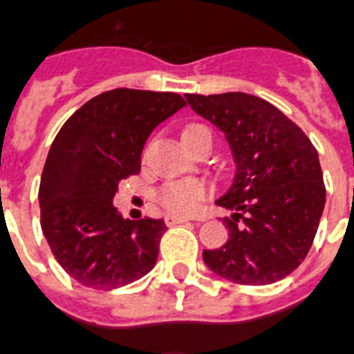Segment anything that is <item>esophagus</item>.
I'll use <instances>...</instances> for the list:
<instances>
[{"label":"esophagus","mask_w":354,"mask_h":354,"mask_svg":"<svg viewBox=\"0 0 354 354\" xmlns=\"http://www.w3.org/2000/svg\"><path fill=\"white\" fill-rule=\"evenodd\" d=\"M164 220H166V225H169V227H171V225L187 224V222H188V218H179V216H171V214H167V216H166V218H164Z\"/></svg>","instance_id":"esophagus-1"}]
</instances>
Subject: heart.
<instances>
[{"instance_id": "1", "label": "heart", "mask_w": 354, "mask_h": 354, "mask_svg": "<svg viewBox=\"0 0 354 354\" xmlns=\"http://www.w3.org/2000/svg\"><path fill=\"white\" fill-rule=\"evenodd\" d=\"M201 132H209V129L201 124H190L183 132V142L185 145L190 143L194 136ZM209 187L203 180H171L158 188L156 192V201L160 203L167 212L175 216H190L198 211L201 201L209 196Z\"/></svg>"}]
</instances>
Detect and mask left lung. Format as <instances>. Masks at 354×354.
Here are the masks:
<instances>
[{"mask_svg": "<svg viewBox=\"0 0 354 354\" xmlns=\"http://www.w3.org/2000/svg\"><path fill=\"white\" fill-rule=\"evenodd\" d=\"M198 115L216 124L230 143L235 177L216 199L230 239L205 250L212 272L243 286H267L304 261L325 209L319 155L276 106L246 93L187 95Z\"/></svg>", "mask_w": 354, "mask_h": 354, "instance_id": "1", "label": "left lung"}]
</instances>
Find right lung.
I'll return each mask as SVG.
<instances>
[{"instance_id": "1", "label": "right lung", "mask_w": 354, "mask_h": 354, "mask_svg": "<svg viewBox=\"0 0 354 354\" xmlns=\"http://www.w3.org/2000/svg\"><path fill=\"white\" fill-rule=\"evenodd\" d=\"M187 100L169 91L111 89L87 100L57 132L42 169L41 227L66 274L86 288H123L155 267L164 220H124L119 180L140 174L143 145Z\"/></svg>"}]
</instances>
